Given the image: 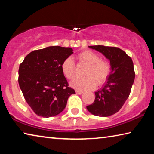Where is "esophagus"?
<instances>
[{
	"instance_id": "obj_1",
	"label": "esophagus",
	"mask_w": 154,
	"mask_h": 154,
	"mask_svg": "<svg viewBox=\"0 0 154 154\" xmlns=\"http://www.w3.org/2000/svg\"><path fill=\"white\" fill-rule=\"evenodd\" d=\"M76 93L77 94H82L83 92V91H81V90H76Z\"/></svg>"
}]
</instances>
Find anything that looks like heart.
Wrapping results in <instances>:
<instances>
[{"label":"heart","instance_id":"heart-1","mask_svg":"<svg viewBox=\"0 0 154 154\" xmlns=\"http://www.w3.org/2000/svg\"><path fill=\"white\" fill-rule=\"evenodd\" d=\"M79 62L88 64L85 77H76L71 82V85L78 90H91L97 84H102L107 79L111 72V66L107 61L99 58L97 54L91 51H84L78 54ZM63 74L67 79L75 76V65L71 57L65 58L61 64Z\"/></svg>","mask_w":154,"mask_h":154}]
</instances>
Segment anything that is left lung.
I'll list each match as a JSON object with an SVG mask.
<instances>
[{"instance_id": "obj_1", "label": "left lung", "mask_w": 154, "mask_h": 154, "mask_svg": "<svg viewBox=\"0 0 154 154\" xmlns=\"http://www.w3.org/2000/svg\"><path fill=\"white\" fill-rule=\"evenodd\" d=\"M110 62L111 72L102 88L95 92V100L86 106L94 116L108 117L119 111L128 98L135 73L130 57L121 49L104 45L88 46Z\"/></svg>"}]
</instances>
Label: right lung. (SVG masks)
<instances>
[{"mask_svg":"<svg viewBox=\"0 0 154 154\" xmlns=\"http://www.w3.org/2000/svg\"><path fill=\"white\" fill-rule=\"evenodd\" d=\"M71 48L50 46L30 52L19 68L20 88L32 111L43 118L56 116L75 94L62 71L64 60L73 54Z\"/></svg>","mask_w":154,"mask_h":154,"instance_id":"right-lung-1","label":"right lung"}]
</instances>
